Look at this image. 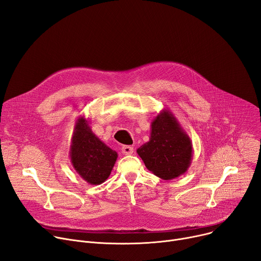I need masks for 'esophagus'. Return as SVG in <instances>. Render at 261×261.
Here are the masks:
<instances>
[{
    "label": "esophagus",
    "mask_w": 261,
    "mask_h": 261,
    "mask_svg": "<svg viewBox=\"0 0 261 261\" xmlns=\"http://www.w3.org/2000/svg\"><path fill=\"white\" fill-rule=\"evenodd\" d=\"M121 152H123V154L125 155H131L134 152V148L131 146H124L121 148Z\"/></svg>",
    "instance_id": "34e87169"
}]
</instances>
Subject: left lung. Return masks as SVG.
<instances>
[{"label":"left lung","mask_w":261,"mask_h":261,"mask_svg":"<svg viewBox=\"0 0 261 261\" xmlns=\"http://www.w3.org/2000/svg\"><path fill=\"white\" fill-rule=\"evenodd\" d=\"M136 152L146 168L165 180L184 175L193 158L192 142L168 109L153 118L150 140Z\"/></svg>","instance_id":"obj_1"}]
</instances>
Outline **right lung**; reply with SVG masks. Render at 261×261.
I'll return each mask as SVG.
<instances>
[{"label": "right lung", "instance_id": "right-lung-1", "mask_svg": "<svg viewBox=\"0 0 261 261\" xmlns=\"http://www.w3.org/2000/svg\"><path fill=\"white\" fill-rule=\"evenodd\" d=\"M90 121L80 116L71 138V164L77 174L88 184L100 185L110 176L117 160V152L109 148L92 132Z\"/></svg>", "mask_w": 261, "mask_h": 261}]
</instances>
